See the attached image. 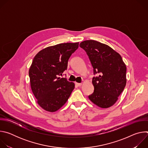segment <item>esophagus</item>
Listing matches in <instances>:
<instances>
[{
	"label": "esophagus",
	"mask_w": 148,
	"mask_h": 148,
	"mask_svg": "<svg viewBox=\"0 0 148 148\" xmlns=\"http://www.w3.org/2000/svg\"><path fill=\"white\" fill-rule=\"evenodd\" d=\"M75 86H77V87H81L82 86V84L81 83H78V82H75Z\"/></svg>",
	"instance_id": "esophagus-1"
}]
</instances>
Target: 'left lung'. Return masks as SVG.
Listing matches in <instances>:
<instances>
[{"label": "left lung", "instance_id": "left-lung-1", "mask_svg": "<svg viewBox=\"0 0 148 148\" xmlns=\"http://www.w3.org/2000/svg\"><path fill=\"white\" fill-rule=\"evenodd\" d=\"M79 47L85 50L94 69V92L88 96L91 102L102 108L116 102L126 86V67L121 55L109 46L97 41H84Z\"/></svg>", "mask_w": 148, "mask_h": 148}]
</instances>
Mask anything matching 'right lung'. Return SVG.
<instances>
[{"instance_id":"1","label":"right lung","mask_w":148,"mask_h":148,"mask_svg":"<svg viewBox=\"0 0 148 148\" xmlns=\"http://www.w3.org/2000/svg\"><path fill=\"white\" fill-rule=\"evenodd\" d=\"M79 43H61L46 47L34 57L29 75L32 92L40 106L55 112L68 100L74 83L60 78L67 69L68 61Z\"/></svg>"}]
</instances>
